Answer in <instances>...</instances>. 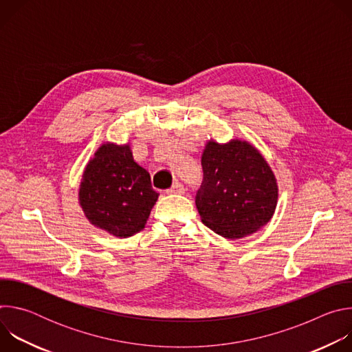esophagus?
<instances>
[{
  "label": "esophagus",
  "instance_id": "1",
  "mask_svg": "<svg viewBox=\"0 0 352 352\" xmlns=\"http://www.w3.org/2000/svg\"><path fill=\"white\" fill-rule=\"evenodd\" d=\"M184 192H185V188H184V185L179 184V182H175V184L167 190V193H174V195H181V193H184Z\"/></svg>",
  "mask_w": 352,
  "mask_h": 352
}]
</instances>
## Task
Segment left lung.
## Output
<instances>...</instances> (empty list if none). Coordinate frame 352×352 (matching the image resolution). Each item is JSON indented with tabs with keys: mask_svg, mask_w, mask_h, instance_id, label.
I'll list each match as a JSON object with an SVG mask.
<instances>
[{
	"mask_svg": "<svg viewBox=\"0 0 352 352\" xmlns=\"http://www.w3.org/2000/svg\"><path fill=\"white\" fill-rule=\"evenodd\" d=\"M204 182L195 204L216 234L239 239L256 232L274 214L277 179L259 150L246 140H209L202 155Z\"/></svg>",
	"mask_w": 352,
	"mask_h": 352,
	"instance_id": "8db88e82",
	"label": "left lung"
}]
</instances>
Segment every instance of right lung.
<instances>
[{"mask_svg": "<svg viewBox=\"0 0 352 352\" xmlns=\"http://www.w3.org/2000/svg\"><path fill=\"white\" fill-rule=\"evenodd\" d=\"M157 197L150 174L133 160L129 143L100 146L86 164L79 186V205L86 219L117 238L143 230Z\"/></svg>", "mask_w": 352, "mask_h": 352, "instance_id": "add662e5", "label": "right lung"}]
</instances>
